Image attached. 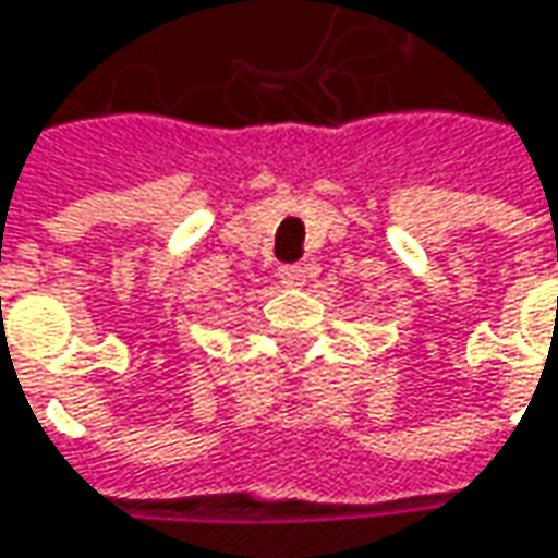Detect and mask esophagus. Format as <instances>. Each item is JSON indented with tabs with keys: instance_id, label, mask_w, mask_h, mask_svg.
Wrapping results in <instances>:
<instances>
[{
	"instance_id": "1",
	"label": "esophagus",
	"mask_w": 558,
	"mask_h": 558,
	"mask_svg": "<svg viewBox=\"0 0 558 558\" xmlns=\"http://www.w3.org/2000/svg\"><path fill=\"white\" fill-rule=\"evenodd\" d=\"M279 279H282V286H304V266H299V263H292V266H282L279 269Z\"/></svg>"
}]
</instances>
